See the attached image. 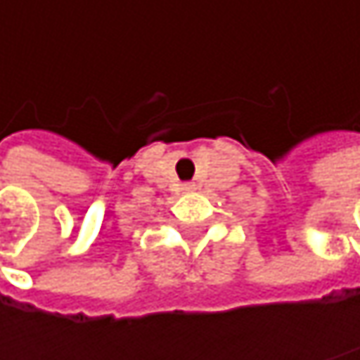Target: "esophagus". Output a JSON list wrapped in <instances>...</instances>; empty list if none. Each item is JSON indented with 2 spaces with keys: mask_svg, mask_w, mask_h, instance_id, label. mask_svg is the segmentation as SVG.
I'll use <instances>...</instances> for the list:
<instances>
[{
  "mask_svg": "<svg viewBox=\"0 0 360 360\" xmlns=\"http://www.w3.org/2000/svg\"><path fill=\"white\" fill-rule=\"evenodd\" d=\"M181 189H183L185 193H189V191H193V189H195V185H193V183H183V185H181Z\"/></svg>",
  "mask_w": 360,
  "mask_h": 360,
  "instance_id": "34e87169",
  "label": "esophagus"
}]
</instances>
